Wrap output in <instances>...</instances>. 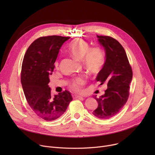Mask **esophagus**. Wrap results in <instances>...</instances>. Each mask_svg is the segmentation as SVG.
I'll list each match as a JSON object with an SVG mask.
<instances>
[{
    "label": "esophagus",
    "instance_id": "esophagus-1",
    "mask_svg": "<svg viewBox=\"0 0 155 155\" xmlns=\"http://www.w3.org/2000/svg\"><path fill=\"white\" fill-rule=\"evenodd\" d=\"M73 97L74 99H83V97L82 96L78 95H73Z\"/></svg>",
    "mask_w": 155,
    "mask_h": 155
}]
</instances>
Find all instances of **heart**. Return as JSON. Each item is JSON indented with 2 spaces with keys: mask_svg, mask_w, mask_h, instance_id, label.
I'll return each instance as SVG.
<instances>
[{
  "mask_svg": "<svg viewBox=\"0 0 155 155\" xmlns=\"http://www.w3.org/2000/svg\"><path fill=\"white\" fill-rule=\"evenodd\" d=\"M69 53L77 60L83 61L86 69L91 73H97L105 63V54L102 49L99 46L90 48V44L82 39L74 41L68 48ZM55 66H58V63H55ZM85 84L83 77L77 78L71 85V88L78 92Z\"/></svg>",
  "mask_w": 155,
  "mask_h": 155,
  "instance_id": "obj_1",
  "label": "heart"
}]
</instances>
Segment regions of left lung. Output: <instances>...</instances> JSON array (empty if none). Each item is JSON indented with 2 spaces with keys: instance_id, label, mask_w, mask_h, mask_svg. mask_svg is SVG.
Returning a JSON list of instances; mask_svg holds the SVG:
<instances>
[{
  "instance_id": "obj_1",
  "label": "left lung",
  "mask_w": 155,
  "mask_h": 155,
  "mask_svg": "<svg viewBox=\"0 0 155 155\" xmlns=\"http://www.w3.org/2000/svg\"><path fill=\"white\" fill-rule=\"evenodd\" d=\"M97 37L104 49L105 60L96 80L101 85L107 84V88L99 98L94 96L98 107L92 114L97 118L107 119L116 116L126 103L133 71L124 49L117 40L105 36Z\"/></svg>"
}]
</instances>
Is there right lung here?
<instances>
[{
  "label": "right lung",
  "mask_w": 155,
  "mask_h": 155,
  "mask_svg": "<svg viewBox=\"0 0 155 155\" xmlns=\"http://www.w3.org/2000/svg\"><path fill=\"white\" fill-rule=\"evenodd\" d=\"M70 38L41 37L29 46L24 57L21 84L24 95L32 110L46 120L61 117L73 99L68 91L53 96L48 85L60 48Z\"/></svg>",
  "instance_id": "obj_1"
}]
</instances>
